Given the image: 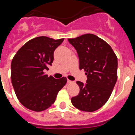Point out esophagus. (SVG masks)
Segmentation results:
<instances>
[{
    "instance_id": "1",
    "label": "esophagus",
    "mask_w": 135,
    "mask_h": 135,
    "mask_svg": "<svg viewBox=\"0 0 135 135\" xmlns=\"http://www.w3.org/2000/svg\"><path fill=\"white\" fill-rule=\"evenodd\" d=\"M67 83H69V84H72V83H74V81H71V80H67Z\"/></svg>"
}]
</instances>
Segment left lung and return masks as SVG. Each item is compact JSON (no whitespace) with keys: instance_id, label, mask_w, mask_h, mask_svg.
<instances>
[{"instance_id":"left-lung-1","label":"left lung","mask_w":135,"mask_h":135,"mask_svg":"<svg viewBox=\"0 0 135 135\" xmlns=\"http://www.w3.org/2000/svg\"><path fill=\"white\" fill-rule=\"evenodd\" d=\"M68 41L77 51L79 69H84L87 83L77 81L80 92L72 97L76 109L92 112L100 109L111 96L117 80L118 59L111 47L97 36L87 33Z\"/></svg>"}]
</instances>
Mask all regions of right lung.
Here are the masks:
<instances>
[{"label":"right lung","mask_w":135,"mask_h":135,"mask_svg":"<svg viewBox=\"0 0 135 135\" xmlns=\"http://www.w3.org/2000/svg\"><path fill=\"white\" fill-rule=\"evenodd\" d=\"M63 41L34 38L25 43L12 60L11 81L16 96L31 111L40 112L50 107L67 82L66 77L55 79L45 74L52 66L54 51Z\"/></svg>","instance_id":"1"}]
</instances>
